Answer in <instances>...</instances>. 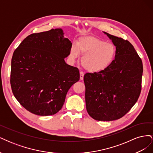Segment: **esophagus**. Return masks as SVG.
<instances>
[{
  "mask_svg": "<svg viewBox=\"0 0 153 153\" xmlns=\"http://www.w3.org/2000/svg\"><path fill=\"white\" fill-rule=\"evenodd\" d=\"M84 73L83 71H80V78L81 80L84 79Z\"/></svg>",
  "mask_w": 153,
  "mask_h": 153,
  "instance_id": "esophagus-1",
  "label": "esophagus"
}]
</instances>
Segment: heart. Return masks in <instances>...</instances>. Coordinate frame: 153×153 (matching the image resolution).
Returning <instances> with one entry per match:
<instances>
[{"instance_id":"heart-1","label":"heart","mask_w":153,"mask_h":153,"mask_svg":"<svg viewBox=\"0 0 153 153\" xmlns=\"http://www.w3.org/2000/svg\"><path fill=\"white\" fill-rule=\"evenodd\" d=\"M84 53L81 59L83 67L91 72H98L108 68L116 54V48L112 43H105L96 37L85 36L78 39L76 45L73 44L69 57L72 60Z\"/></svg>"}]
</instances>
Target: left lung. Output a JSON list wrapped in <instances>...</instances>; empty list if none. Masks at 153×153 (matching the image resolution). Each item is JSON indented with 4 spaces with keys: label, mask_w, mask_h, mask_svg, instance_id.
<instances>
[{
    "label": "left lung",
    "mask_w": 153,
    "mask_h": 153,
    "mask_svg": "<svg viewBox=\"0 0 153 153\" xmlns=\"http://www.w3.org/2000/svg\"><path fill=\"white\" fill-rule=\"evenodd\" d=\"M116 48L115 59L103 71L86 73V109L97 121H111L123 117L136 103L141 92L143 65L128 40L103 32Z\"/></svg>",
    "instance_id": "8db88e82"
}]
</instances>
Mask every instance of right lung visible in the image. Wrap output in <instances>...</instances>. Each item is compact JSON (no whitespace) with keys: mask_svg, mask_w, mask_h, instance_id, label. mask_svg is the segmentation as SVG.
I'll list each match as a JSON object with an SVG mask.
<instances>
[{"mask_svg":"<svg viewBox=\"0 0 153 153\" xmlns=\"http://www.w3.org/2000/svg\"><path fill=\"white\" fill-rule=\"evenodd\" d=\"M71 46L63 30L55 29L28 36L15 50L11 89L30 112L47 116L62 108L69 88L80 79L78 69L64 61Z\"/></svg>","mask_w":153,"mask_h":153,"instance_id":"add662e5","label":"right lung"}]
</instances>
